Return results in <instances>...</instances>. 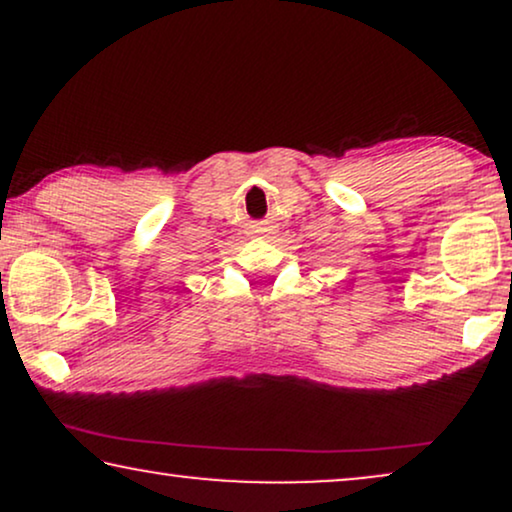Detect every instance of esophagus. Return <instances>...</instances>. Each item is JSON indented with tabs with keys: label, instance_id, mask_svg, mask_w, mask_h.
<instances>
[{
	"label": "esophagus",
	"instance_id": "obj_1",
	"mask_svg": "<svg viewBox=\"0 0 512 512\" xmlns=\"http://www.w3.org/2000/svg\"><path fill=\"white\" fill-rule=\"evenodd\" d=\"M254 233H256V235L268 233V226H261V223H258V226H254Z\"/></svg>",
	"mask_w": 512,
	"mask_h": 512
}]
</instances>
